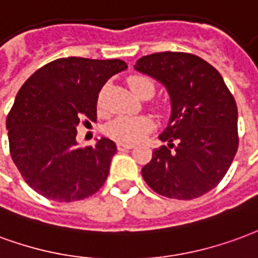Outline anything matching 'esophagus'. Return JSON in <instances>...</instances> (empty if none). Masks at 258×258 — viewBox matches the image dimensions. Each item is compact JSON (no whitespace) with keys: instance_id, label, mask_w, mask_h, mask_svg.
Wrapping results in <instances>:
<instances>
[{"instance_id":"34e87169","label":"esophagus","mask_w":258,"mask_h":258,"mask_svg":"<svg viewBox=\"0 0 258 258\" xmlns=\"http://www.w3.org/2000/svg\"><path fill=\"white\" fill-rule=\"evenodd\" d=\"M135 147L133 144H127V143H118L116 144V148H118V151H125V150H132V148Z\"/></svg>"}]
</instances>
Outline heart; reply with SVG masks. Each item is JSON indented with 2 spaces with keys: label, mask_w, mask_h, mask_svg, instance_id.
I'll return each mask as SVG.
<instances>
[{
  "label": "heart",
  "mask_w": 258,
  "mask_h": 258,
  "mask_svg": "<svg viewBox=\"0 0 258 258\" xmlns=\"http://www.w3.org/2000/svg\"><path fill=\"white\" fill-rule=\"evenodd\" d=\"M127 84L132 92L137 96L142 95L146 89H151L154 92V84L144 75H133L129 78ZM103 97H104V92L101 90L97 101L99 108H103ZM152 127H154V122L147 115H121L114 118L107 125V135L121 143H136L142 140Z\"/></svg>",
  "instance_id": "b5f03b06"
}]
</instances>
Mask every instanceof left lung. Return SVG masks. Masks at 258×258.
Wrapping results in <instances>:
<instances>
[{
    "mask_svg": "<svg viewBox=\"0 0 258 258\" xmlns=\"http://www.w3.org/2000/svg\"><path fill=\"white\" fill-rule=\"evenodd\" d=\"M135 69L165 85L172 101L168 126L159 136L169 144L152 151L143 178L168 198L202 197L223 180L238 150L234 96L219 71L195 54H147Z\"/></svg>",
    "mask_w": 258,
    "mask_h": 258,
    "instance_id": "left-lung-1",
    "label": "left lung"
}]
</instances>
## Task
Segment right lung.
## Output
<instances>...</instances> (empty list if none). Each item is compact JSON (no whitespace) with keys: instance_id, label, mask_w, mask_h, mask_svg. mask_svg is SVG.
<instances>
[{"instance_id":"1","label":"right lung","mask_w":258,"mask_h":258,"mask_svg":"<svg viewBox=\"0 0 258 258\" xmlns=\"http://www.w3.org/2000/svg\"><path fill=\"white\" fill-rule=\"evenodd\" d=\"M123 60L63 57L42 66L16 95L7 116L12 161L30 187L56 202L85 199L101 188L115 143L77 146L81 122H96L97 97Z\"/></svg>"}]
</instances>
